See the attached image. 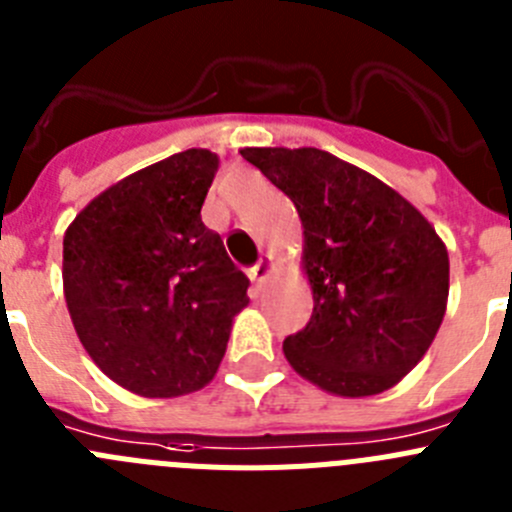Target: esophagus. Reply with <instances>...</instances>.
Wrapping results in <instances>:
<instances>
[{"mask_svg": "<svg viewBox=\"0 0 512 512\" xmlns=\"http://www.w3.org/2000/svg\"><path fill=\"white\" fill-rule=\"evenodd\" d=\"M271 266H274L271 264V256H261L259 264L251 266L248 276H251V281L256 284V287H264V281L269 279V274H271Z\"/></svg>", "mask_w": 512, "mask_h": 512, "instance_id": "esophagus-1", "label": "esophagus"}]
</instances>
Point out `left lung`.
<instances>
[{
  "label": "left lung",
  "mask_w": 512,
  "mask_h": 512,
  "mask_svg": "<svg viewBox=\"0 0 512 512\" xmlns=\"http://www.w3.org/2000/svg\"><path fill=\"white\" fill-rule=\"evenodd\" d=\"M297 208L314 309L289 365L335 396H375L416 368L447 312L449 256L393 187L314 147H246Z\"/></svg>",
  "instance_id": "obj_1"
}]
</instances>
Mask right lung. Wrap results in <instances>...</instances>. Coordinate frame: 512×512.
I'll return each instance as SVG.
<instances>
[{
    "mask_svg": "<svg viewBox=\"0 0 512 512\" xmlns=\"http://www.w3.org/2000/svg\"><path fill=\"white\" fill-rule=\"evenodd\" d=\"M218 154L187 149L124 177L75 215L63 289L78 340L121 388L147 398L213 381L248 279L200 208Z\"/></svg>",
    "mask_w": 512,
    "mask_h": 512,
    "instance_id": "1",
    "label": "right lung"
}]
</instances>
